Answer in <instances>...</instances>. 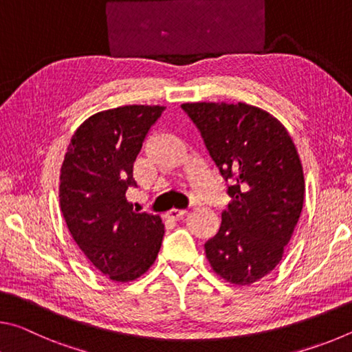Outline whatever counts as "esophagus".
<instances>
[{"label":"esophagus","instance_id":"1","mask_svg":"<svg viewBox=\"0 0 352 352\" xmlns=\"http://www.w3.org/2000/svg\"><path fill=\"white\" fill-rule=\"evenodd\" d=\"M186 210H178V208H172V210L168 212V217L169 219H182L184 214H186Z\"/></svg>","mask_w":352,"mask_h":352}]
</instances>
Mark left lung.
<instances>
[{
	"mask_svg": "<svg viewBox=\"0 0 352 352\" xmlns=\"http://www.w3.org/2000/svg\"><path fill=\"white\" fill-rule=\"evenodd\" d=\"M230 186L217 234L205 243L212 270L250 285L275 269L300 219L305 175L290 135L270 113L245 102L183 104Z\"/></svg>",
	"mask_w": 352,
	"mask_h": 352,
	"instance_id": "obj_1",
	"label": "left lung"
}]
</instances>
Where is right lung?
Here are the masks:
<instances>
[{
    "instance_id": "obj_1",
    "label": "right lung",
    "mask_w": 352,
    "mask_h": 352,
    "mask_svg": "<svg viewBox=\"0 0 352 352\" xmlns=\"http://www.w3.org/2000/svg\"><path fill=\"white\" fill-rule=\"evenodd\" d=\"M164 107L126 105L99 111L80 124L60 169L62 214L87 259L116 283L151 269L162 247L164 225L140 212L126 192L136 186L133 163Z\"/></svg>"
}]
</instances>
